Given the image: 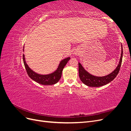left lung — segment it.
<instances>
[{
    "mask_svg": "<svg viewBox=\"0 0 131 131\" xmlns=\"http://www.w3.org/2000/svg\"><path fill=\"white\" fill-rule=\"evenodd\" d=\"M121 54L119 63H118L116 68L114 70V72L106 75V76L102 77L93 76V75L89 74L87 71H86L80 63H79V74L81 81L85 85L90 87H94V88H95V87L98 88V87L104 86L113 81L116 78L118 72H119L121 66L123 54L122 46H121Z\"/></svg>",
    "mask_w": 131,
    "mask_h": 131,
    "instance_id": "8db88e82",
    "label": "left lung"
}]
</instances>
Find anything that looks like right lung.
<instances>
[{"label":"right lung","mask_w":131,"mask_h":131,"mask_svg":"<svg viewBox=\"0 0 131 131\" xmlns=\"http://www.w3.org/2000/svg\"><path fill=\"white\" fill-rule=\"evenodd\" d=\"M70 58V57H68L62 60L59 63L57 69L54 72L48 75H41L35 73L29 68L25 61V55L23 54V63L28 76L33 80L43 85H52L58 82L61 78L62 70Z\"/></svg>","instance_id":"add662e5"}]
</instances>
